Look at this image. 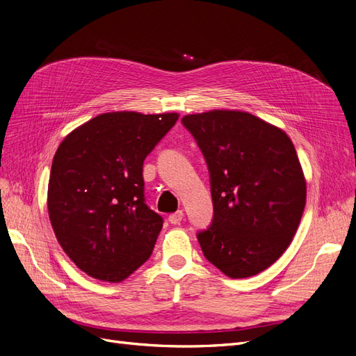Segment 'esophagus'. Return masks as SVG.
<instances>
[{
    "label": "esophagus",
    "mask_w": 356,
    "mask_h": 356,
    "mask_svg": "<svg viewBox=\"0 0 356 356\" xmlns=\"http://www.w3.org/2000/svg\"><path fill=\"white\" fill-rule=\"evenodd\" d=\"M182 220H184V212H182L181 209L169 215V222L170 224H179Z\"/></svg>",
    "instance_id": "34e87169"
}]
</instances>
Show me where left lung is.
<instances>
[{
	"label": "left lung",
	"instance_id": "1",
	"mask_svg": "<svg viewBox=\"0 0 356 356\" xmlns=\"http://www.w3.org/2000/svg\"><path fill=\"white\" fill-rule=\"evenodd\" d=\"M209 169L213 218L197 233L207 260L229 277L260 273L293 241L306 178L289 136L238 110L182 117Z\"/></svg>",
	"mask_w": 356,
	"mask_h": 356
}]
</instances>
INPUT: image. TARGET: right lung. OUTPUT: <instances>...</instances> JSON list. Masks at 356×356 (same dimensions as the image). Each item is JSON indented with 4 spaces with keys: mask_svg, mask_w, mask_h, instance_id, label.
I'll return each instance as SVG.
<instances>
[{
    "mask_svg": "<svg viewBox=\"0 0 356 356\" xmlns=\"http://www.w3.org/2000/svg\"><path fill=\"white\" fill-rule=\"evenodd\" d=\"M178 117L105 113L58 147L49 218L62 250L84 273L122 282L152 255L163 218L145 204L143 165Z\"/></svg>",
    "mask_w": 356,
    "mask_h": 356,
    "instance_id": "right-lung-1",
    "label": "right lung"
}]
</instances>
